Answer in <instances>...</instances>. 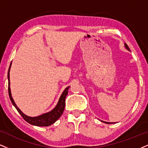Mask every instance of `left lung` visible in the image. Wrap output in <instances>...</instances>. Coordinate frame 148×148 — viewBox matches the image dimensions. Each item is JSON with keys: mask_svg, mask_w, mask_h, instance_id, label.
I'll use <instances>...</instances> for the list:
<instances>
[{"mask_svg": "<svg viewBox=\"0 0 148 148\" xmlns=\"http://www.w3.org/2000/svg\"><path fill=\"white\" fill-rule=\"evenodd\" d=\"M125 48H126L127 50L128 51H130V49H129V47H128V46H127V45H126V44H125ZM104 122V123H110V122H105V121H103Z\"/></svg>", "mask_w": 148, "mask_h": 148, "instance_id": "left-lung-1", "label": "left lung"}]
</instances>
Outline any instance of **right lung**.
Listing matches in <instances>:
<instances>
[{
    "mask_svg": "<svg viewBox=\"0 0 148 148\" xmlns=\"http://www.w3.org/2000/svg\"><path fill=\"white\" fill-rule=\"evenodd\" d=\"M11 65H12V62L10 64V68H9L8 73H7V77H8V92H9V95H10V98L11 101H12V104L15 106L16 110H18V112L20 113V114L23 116V118L27 122H28L29 123L32 125H37V126H49V125L53 124L56 122L57 120L61 116L62 114L64 112L65 107V99L66 97L67 94H68V90L69 87H67L66 88H65V90H64V92L62 94L61 97H60L59 101H58L57 106L56 108L52 110L51 112L45 113V114H42L40 116H36V117H30L25 115V114H23L21 112V110L17 107V106L16 105L15 102H14V99H13L12 94H11V90H10V70Z\"/></svg>",
    "mask_w": 148,
    "mask_h": 148,
    "instance_id": "right-lung-1",
    "label": "right lung"
}]
</instances>
